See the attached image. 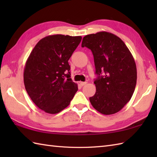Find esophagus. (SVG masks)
Returning <instances> with one entry per match:
<instances>
[{"label": "esophagus", "mask_w": 157, "mask_h": 157, "mask_svg": "<svg viewBox=\"0 0 157 157\" xmlns=\"http://www.w3.org/2000/svg\"><path fill=\"white\" fill-rule=\"evenodd\" d=\"M86 84H87V82H79V84H80L81 86H84V85H86Z\"/></svg>", "instance_id": "obj_1"}]
</instances>
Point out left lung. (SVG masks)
I'll return each instance as SVG.
<instances>
[{
    "instance_id": "1",
    "label": "left lung",
    "mask_w": 157,
    "mask_h": 157,
    "mask_svg": "<svg viewBox=\"0 0 157 157\" xmlns=\"http://www.w3.org/2000/svg\"><path fill=\"white\" fill-rule=\"evenodd\" d=\"M82 46L91 50L98 75L94 82L96 93L90 97L91 105L102 114H115L134 94L137 80L134 59L122 40L107 32L84 36Z\"/></svg>"
}]
</instances>
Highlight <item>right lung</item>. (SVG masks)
<instances>
[{
	"label": "right lung",
	"mask_w": 157,
	"mask_h": 157,
	"mask_svg": "<svg viewBox=\"0 0 157 157\" xmlns=\"http://www.w3.org/2000/svg\"><path fill=\"white\" fill-rule=\"evenodd\" d=\"M81 40L82 36H46L28 58L23 71L25 88L32 101L44 112H61L78 91V84L70 78L68 61Z\"/></svg>",
	"instance_id": "1"
}]
</instances>
